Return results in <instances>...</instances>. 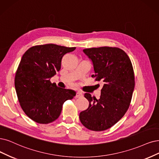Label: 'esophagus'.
<instances>
[{"instance_id": "1", "label": "esophagus", "mask_w": 159, "mask_h": 159, "mask_svg": "<svg viewBox=\"0 0 159 159\" xmlns=\"http://www.w3.org/2000/svg\"><path fill=\"white\" fill-rule=\"evenodd\" d=\"M76 98H82L83 96V93L80 92V91H78L77 93H76Z\"/></svg>"}]
</instances>
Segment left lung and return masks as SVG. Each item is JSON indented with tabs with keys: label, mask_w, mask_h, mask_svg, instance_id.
<instances>
[{
	"label": "left lung",
	"mask_w": 159,
	"mask_h": 159,
	"mask_svg": "<svg viewBox=\"0 0 159 159\" xmlns=\"http://www.w3.org/2000/svg\"><path fill=\"white\" fill-rule=\"evenodd\" d=\"M83 52L93 63L95 75L92 77L103 81V86L98 99L85 93L89 106L80 112L79 119L89 130L103 131L122 119L130 106L135 86L132 64L126 53L116 47L86 48Z\"/></svg>",
	"instance_id": "left-lung-1"
}]
</instances>
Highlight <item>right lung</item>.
<instances>
[{"label": "right lung", "mask_w": 159, "mask_h": 159, "mask_svg": "<svg viewBox=\"0 0 159 159\" xmlns=\"http://www.w3.org/2000/svg\"><path fill=\"white\" fill-rule=\"evenodd\" d=\"M75 48L47 44L32 46L23 55L14 84L21 107L33 121L48 124L56 120L63 103L76 95L50 80L60 70L63 56Z\"/></svg>", "instance_id": "add662e5"}]
</instances>
